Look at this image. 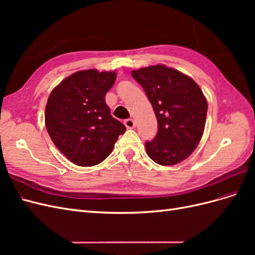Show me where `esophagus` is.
<instances>
[{
	"mask_svg": "<svg viewBox=\"0 0 255 255\" xmlns=\"http://www.w3.org/2000/svg\"><path fill=\"white\" fill-rule=\"evenodd\" d=\"M125 126L128 128H134L136 127V123L134 121V119H127L125 121Z\"/></svg>",
	"mask_w": 255,
	"mask_h": 255,
	"instance_id": "34e87169",
	"label": "esophagus"
}]
</instances>
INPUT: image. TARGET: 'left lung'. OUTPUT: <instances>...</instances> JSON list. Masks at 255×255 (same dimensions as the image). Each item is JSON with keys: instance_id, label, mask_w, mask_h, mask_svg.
<instances>
[{"instance_id": "8db88e82", "label": "left lung", "mask_w": 255, "mask_h": 255, "mask_svg": "<svg viewBox=\"0 0 255 255\" xmlns=\"http://www.w3.org/2000/svg\"><path fill=\"white\" fill-rule=\"evenodd\" d=\"M132 76L144 89L157 119V134L145 142L146 154L161 166L181 163L196 150L204 132L207 101L201 88L165 65L133 70Z\"/></svg>"}]
</instances>
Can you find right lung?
Listing matches in <instances>:
<instances>
[{
    "instance_id": "right-lung-1",
    "label": "right lung",
    "mask_w": 255,
    "mask_h": 255,
    "mask_svg": "<svg viewBox=\"0 0 255 255\" xmlns=\"http://www.w3.org/2000/svg\"><path fill=\"white\" fill-rule=\"evenodd\" d=\"M116 78L115 71H78L61 81L49 96L45 128L54 144L75 165L102 163L126 132L105 103Z\"/></svg>"
}]
</instances>
